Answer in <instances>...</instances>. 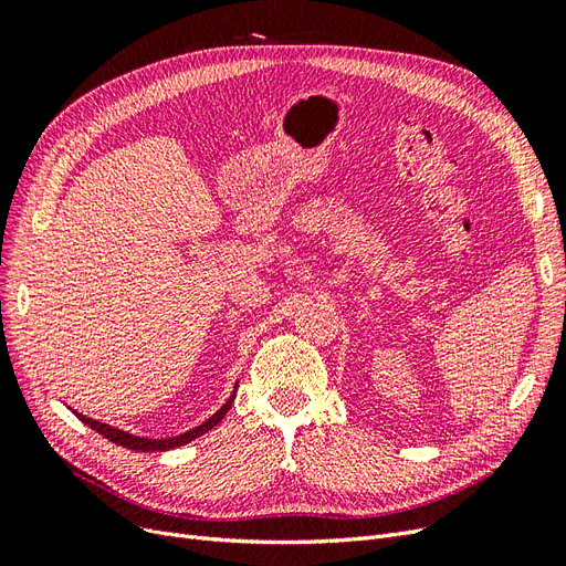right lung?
I'll return each instance as SVG.
<instances>
[{
	"mask_svg": "<svg viewBox=\"0 0 566 566\" xmlns=\"http://www.w3.org/2000/svg\"><path fill=\"white\" fill-rule=\"evenodd\" d=\"M233 399H235V389H233V394H231V399H229L224 406H221L212 418H208L202 424L193 427V430H188V432H184V434H179V437H169V439H144V437H134V434H127V432H123V430H117V427H111V424H104V422H98V420H92V418H87V416H82V413H77V410H73V413H75L84 424H90L92 430H96L98 434H104L106 439H111L113 443H117V447H125V449H129V451H169V449L184 447V443L198 439V437L205 434V432H210L214 424H219L221 420H224V416L229 413V408H231Z\"/></svg>",
	"mask_w": 566,
	"mask_h": 566,
	"instance_id": "right-lung-1",
	"label": "right lung"
}]
</instances>
